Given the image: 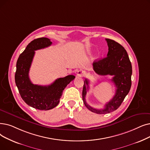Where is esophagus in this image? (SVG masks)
<instances>
[{
  "instance_id": "esophagus-1",
  "label": "esophagus",
  "mask_w": 150,
  "mask_h": 150,
  "mask_svg": "<svg viewBox=\"0 0 150 150\" xmlns=\"http://www.w3.org/2000/svg\"><path fill=\"white\" fill-rule=\"evenodd\" d=\"M85 75H86V71H85V70H82V69L79 70V71H77V74H76V75H77L78 76H80V77L84 76Z\"/></svg>"
}]
</instances>
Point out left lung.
<instances>
[{"label": "left lung", "instance_id": "obj_1", "mask_svg": "<svg viewBox=\"0 0 150 150\" xmlns=\"http://www.w3.org/2000/svg\"><path fill=\"white\" fill-rule=\"evenodd\" d=\"M108 52L107 56L94 62L93 69L100 75H113L112 81L116 88L113 98L103 109H96L91 107L86 101V95L89 89V80L85 79L82 93L84 105L92 112L97 114H106L118 109L129 93L131 87V75L132 73L131 62L127 51L122 45L109 38H106Z\"/></svg>", "mask_w": 150, "mask_h": 150}]
</instances>
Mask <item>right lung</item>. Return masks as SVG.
<instances>
[{
	"label": "right lung",
	"mask_w": 150,
	"mask_h": 150,
	"mask_svg": "<svg viewBox=\"0 0 150 150\" xmlns=\"http://www.w3.org/2000/svg\"><path fill=\"white\" fill-rule=\"evenodd\" d=\"M51 44L50 39L46 37L35 39L28 44L16 62L15 79L21 98L28 105L40 110H48L56 107L64 89L75 78L72 75L59 78L48 86L37 85L31 82L29 72L35 51L50 47Z\"/></svg>",
	"instance_id": "1"
}]
</instances>
